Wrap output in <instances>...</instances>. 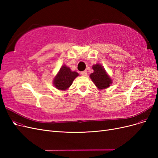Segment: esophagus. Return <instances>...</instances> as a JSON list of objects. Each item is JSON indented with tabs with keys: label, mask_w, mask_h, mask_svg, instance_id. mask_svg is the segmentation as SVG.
<instances>
[{
	"label": "esophagus",
	"mask_w": 158,
	"mask_h": 158,
	"mask_svg": "<svg viewBox=\"0 0 158 158\" xmlns=\"http://www.w3.org/2000/svg\"><path fill=\"white\" fill-rule=\"evenodd\" d=\"M81 74H82L84 76H85L87 75V71L86 70H84V71L81 72Z\"/></svg>",
	"instance_id": "1"
}]
</instances>
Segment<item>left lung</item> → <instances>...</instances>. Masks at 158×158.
I'll list each match as a JSON object with an SVG mask.
<instances>
[{"instance_id":"1","label":"left lung","mask_w":158,"mask_h":158,"mask_svg":"<svg viewBox=\"0 0 158 158\" xmlns=\"http://www.w3.org/2000/svg\"><path fill=\"white\" fill-rule=\"evenodd\" d=\"M94 73L90 74L89 77L92 80L95 85L99 89H103L109 87L112 83L111 79L107 74L106 70L102 65L96 64L92 66Z\"/></svg>"}]
</instances>
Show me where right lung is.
Instances as JSON below:
<instances>
[{"label": "right lung", "instance_id": "right-lung-1", "mask_svg": "<svg viewBox=\"0 0 158 158\" xmlns=\"http://www.w3.org/2000/svg\"><path fill=\"white\" fill-rule=\"evenodd\" d=\"M78 75L76 72H72L69 67L64 65L60 68L54 79L55 86L59 89L65 90L70 86L74 80Z\"/></svg>", "mask_w": 158, "mask_h": 158}]
</instances>
